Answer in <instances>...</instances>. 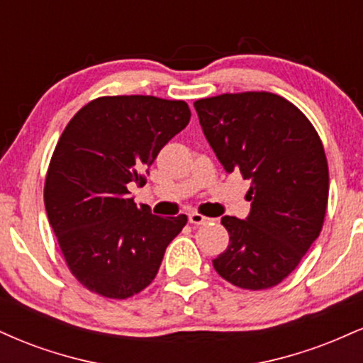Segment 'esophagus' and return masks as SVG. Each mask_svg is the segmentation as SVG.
Returning a JSON list of instances; mask_svg holds the SVG:
<instances>
[{
	"label": "esophagus",
	"instance_id": "1",
	"mask_svg": "<svg viewBox=\"0 0 363 363\" xmlns=\"http://www.w3.org/2000/svg\"><path fill=\"white\" fill-rule=\"evenodd\" d=\"M187 218H189V223H193V225H206V223H210V218H208V216H203V215H199V213H189V216H187Z\"/></svg>",
	"mask_w": 363,
	"mask_h": 363
}]
</instances>
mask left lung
I'll list each match as a JSON object with an SVG mask.
<instances>
[{
    "label": "left lung",
    "instance_id": "obj_1",
    "mask_svg": "<svg viewBox=\"0 0 363 363\" xmlns=\"http://www.w3.org/2000/svg\"><path fill=\"white\" fill-rule=\"evenodd\" d=\"M194 109L223 169L251 181V213L222 218L230 242L213 259L215 272L240 289H272L323 228L329 170L319 135L294 104L269 91L216 95Z\"/></svg>",
    "mask_w": 363,
    "mask_h": 363
}]
</instances>
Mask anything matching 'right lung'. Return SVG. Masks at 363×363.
Segmentation results:
<instances>
[{
	"label": "right lung",
	"instance_id": "1",
	"mask_svg": "<svg viewBox=\"0 0 363 363\" xmlns=\"http://www.w3.org/2000/svg\"><path fill=\"white\" fill-rule=\"evenodd\" d=\"M182 101L116 95L82 107L62 131L44 186L49 223L69 272L90 291L128 298L157 277L186 215L157 216L136 206L158 152L187 126Z\"/></svg>",
	"mask_w": 363,
	"mask_h": 363
}]
</instances>
